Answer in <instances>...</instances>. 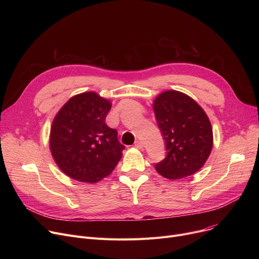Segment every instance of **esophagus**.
Wrapping results in <instances>:
<instances>
[{
    "label": "esophagus",
    "instance_id": "esophagus-1",
    "mask_svg": "<svg viewBox=\"0 0 259 259\" xmlns=\"http://www.w3.org/2000/svg\"><path fill=\"white\" fill-rule=\"evenodd\" d=\"M134 146H135V148H138V149H142L144 148V145H143V143L142 142H140V141H138V142H135V144H134Z\"/></svg>",
    "mask_w": 259,
    "mask_h": 259
}]
</instances>
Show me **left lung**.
Returning a JSON list of instances; mask_svg holds the SVG:
<instances>
[{
  "label": "left lung",
  "instance_id": "8db88e82",
  "mask_svg": "<svg viewBox=\"0 0 259 259\" xmlns=\"http://www.w3.org/2000/svg\"><path fill=\"white\" fill-rule=\"evenodd\" d=\"M167 156L155 165L168 180L193 175L207 161L213 147V131L203 109L189 95L176 90L159 93L153 101Z\"/></svg>",
  "mask_w": 259,
  "mask_h": 259
}]
</instances>
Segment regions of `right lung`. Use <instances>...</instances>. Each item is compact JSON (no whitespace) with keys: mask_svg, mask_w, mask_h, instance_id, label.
I'll return each instance as SVG.
<instances>
[{"mask_svg":"<svg viewBox=\"0 0 259 259\" xmlns=\"http://www.w3.org/2000/svg\"><path fill=\"white\" fill-rule=\"evenodd\" d=\"M111 106L109 100L88 91L73 95L54 116L50 152L68 178L99 183L120 160L125 146L118 142L117 131L105 122Z\"/></svg>","mask_w":259,"mask_h":259,"instance_id":"obj_1","label":"right lung"}]
</instances>
